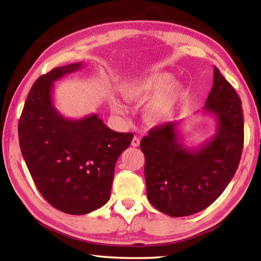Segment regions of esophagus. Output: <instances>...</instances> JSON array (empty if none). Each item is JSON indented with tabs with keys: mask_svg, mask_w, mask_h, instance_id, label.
<instances>
[{
	"mask_svg": "<svg viewBox=\"0 0 261 261\" xmlns=\"http://www.w3.org/2000/svg\"><path fill=\"white\" fill-rule=\"evenodd\" d=\"M139 144H140V140H139L138 137H134V139H132V141H131L132 146L137 147V146H139Z\"/></svg>",
	"mask_w": 261,
	"mask_h": 261,
	"instance_id": "esophagus-1",
	"label": "esophagus"
}]
</instances>
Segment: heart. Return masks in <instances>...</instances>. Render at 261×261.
<instances>
[{"mask_svg": "<svg viewBox=\"0 0 261 261\" xmlns=\"http://www.w3.org/2000/svg\"><path fill=\"white\" fill-rule=\"evenodd\" d=\"M174 81L173 73L154 72L127 84L124 95L132 102H144L154 96L145 107V117L151 123L166 122L179 108L185 95V88L182 85H171ZM113 107L120 114L126 112L125 106L117 100L113 101Z\"/></svg>", "mask_w": 261, "mask_h": 261, "instance_id": "heart-1", "label": "heart"}]
</instances>
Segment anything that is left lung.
<instances>
[{"mask_svg": "<svg viewBox=\"0 0 261 261\" xmlns=\"http://www.w3.org/2000/svg\"><path fill=\"white\" fill-rule=\"evenodd\" d=\"M204 110L216 117L218 130L202 146L184 147L177 122L154 126L140 143L148 200L174 218L196 214L213 204L240 165L244 145L242 101L216 67Z\"/></svg>", "mask_w": 261, "mask_h": 261, "instance_id": "left-lung-1", "label": "left lung"}]
</instances>
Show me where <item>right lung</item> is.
<instances>
[{
    "label": "right lung",
    "instance_id": "1",
    "mask_svg": "<svg viewBox=\"0 0 261 261\" xmlns=\"http://www.w3.org/2000/svg\"><path fill=\"white\" fill-rule=\"evenodd\" d=\"M82 63L53 69L37 79L18 123L20 151L41 196L56 210L83 215L110 198L118 156L134 134L116 132L98 115L64 118L51 101L54 82L77 71Z\"/></svg>",
    "mask_w": 261,
    "mask_h": 261
}]
</instances>
